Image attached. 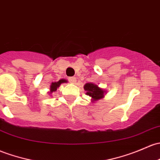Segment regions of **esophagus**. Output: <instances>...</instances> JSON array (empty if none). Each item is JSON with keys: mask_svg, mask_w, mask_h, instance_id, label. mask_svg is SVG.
<instances>
[{"mask_svg": "<svg viewBox=\"0 0 160 160\" xmlns=\"http://www.w3.org/2000/svg\"><path fill=\"white\" fill-rule=\"evenodd\" d=\"M69 81H70V83H75L76 82H77V78H75V77H70V78H69Z\"/></svg>", "mask_w": 160, "mask_h": 160, "instance_id": "obj_1", "label": "esophagus"}]
</instances>
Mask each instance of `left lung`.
Here are the masks:
<instances>
[{"instance_id": "left-lung-1", "label": "left lung", "mask_w": 160, "mask_h": 160, "mask_svg": "<svg viewBox=\"0 0 160 160\" xmlns=\"http://www.w3.org/2000/svg\"><path fill=\"white\" fill-rule=\"evenodd\" d=\"M86 94L91 97V102H95L98 100H101L107 93L104 89L100 88L98 85L93 83H87L83 86Z\"/></svg>"}]
</instances>
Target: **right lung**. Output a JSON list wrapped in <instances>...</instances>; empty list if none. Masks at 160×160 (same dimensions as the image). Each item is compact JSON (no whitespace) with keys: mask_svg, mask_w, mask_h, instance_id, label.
Wrapping results in <instances>:
<instances>
[{"mask_svg":"<svg viewBox=\"0 0 160 160\" xmlns=\"http://www.w3.org/2000/svg\"><path fill=\"white\" fill-rule=\"evenodd\" d=\"M67 83V80H65V79H61V80H60L58 82H53V83L50 84V91L48 92V93L51 94L53 92L56 91L57 89L60 87V84H61V83Z\"/></svg>","mask_w":160,"mask_h":160,"instance_id":"right-lung-1","label":"right lung"}]
</instances>
